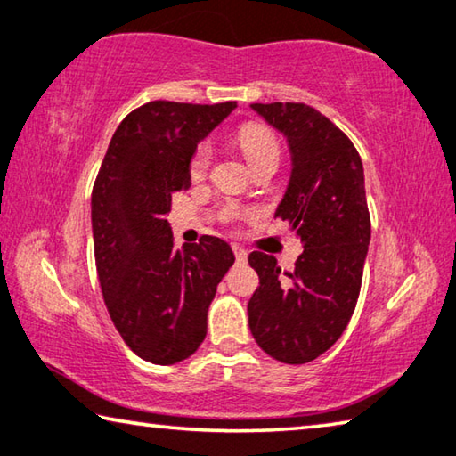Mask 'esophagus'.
Instances as JSON below:
<instances>
[{
    "instance_id": "1",
    "label": "esophagus",
    "mask_w": 456,
    "mask_h": 456,
    "mask_svg": "<svg viewBox=\"0 0 456 456\" xmlns=\"http://www.w3.org/2000/svg\"><path fill=\"white\" fill-rule=\"evenodd\" d=\"M232 252H234V256H236L238 263L247 261V250H244L242 247H238V244H232Z\"/></svg>"
}]
</instances>
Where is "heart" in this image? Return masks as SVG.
<instances>
[{"label":"heart","mask_w":456,"mask_h":456,"mask_svg":"<svg viewBox=\"0 0 456 456\" xmlns=\"http://www.w3.org/2000/svg\"><path fill=\"white\" fill-rule=\"evenodd\" d=\"M238 144H240V149L244 152V157H247L250 167H255L269 159H275V160L279 159V140L275 136V132L263 124L242 126L240 132H238ZM212 157H214L212 144L201 142L198 146V151L193 152L191 163H189V173H191L193 179L204 177L209 169V165H212ZM247 214L248 212L244 208L228 204L222 208L220 218L224 222H234L238 218H244Z\"/></svg>","instance_id":"obj_1"}]
</instances>
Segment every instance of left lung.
Returning a JSON list of instances; mask_svg holds the SVG:
<instances>
[{
  "instance_id": "8db88e82",
  "label": "left lung",
  "mask_w": 456,
  "mask_h": 456,
  "mask_svg": "<svg viewBox=\"0 0 456 456\" xmlns=\"http://www.w3.org/2000/svg\"><path fill=\"white\" fill-rule=\"evenodd\" d=\"M281 132L291 177L275 218L289 222L304 252L283 273L277 258L250 252L258 285L248 301L256 345L287 365H304L340 338L359 299L370 240L365 173L354 144L305 103H252Z\"/></svg>"
}]
</instances>
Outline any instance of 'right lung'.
Instances as JSON below:
<instances>
[{
    "mask_svg": "<svg viewBox=\"0 0 456 456\" xmlns=\"http://www.w3.org/2000/svg\"><path fill=\"white\" fill-rule=\"evenodd\" d=\"M236 102H149L111 136L91 193L95 267L110 318L140 359L175 365L200 348L234 252L216 236L175 248L171 195L191 187L198 144Z\"/></svg>",
    "mask_w": 456,
    "mask_h": 456,
    "instance_id": "add662e5",
    "label": "right lung"
}]
</instances>
